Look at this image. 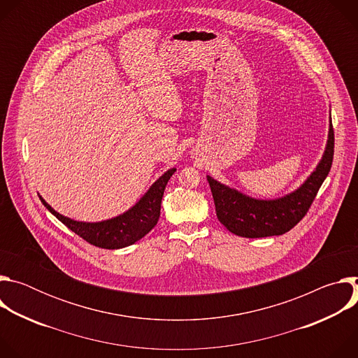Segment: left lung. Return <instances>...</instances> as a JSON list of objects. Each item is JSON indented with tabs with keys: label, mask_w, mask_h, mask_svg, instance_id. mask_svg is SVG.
I'll use <instances>...</instances> for the list:
<instances>
[{
	"label": "left lung",
	"mask_w": 358,
	"mask_h": 358,
	"mask_svg": "<svg viewBox=\"0 0 358 358\" xmlns=\"http://www.w3.org/2000/svg\"><path fill=\"white\" fill-rule=\"evenodd\" d=\"M334 155V131L330 117L327 144L315 171L297 189L275 199H257L207 176L220 222L243 238L283 235L308 214L319 188L326 180Z\"/></svg>",
	"instance_id": "1"
}]
</instances>
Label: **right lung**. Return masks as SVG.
<instances>
[{"label":"right lung","mask_w":358,"mask_h":358,"mask_svg":"<svg viewBox=\"0 0 358 358\" xmlns=\"http://www.w3.org/2000/svg\"><path fill=\"white\" fill-rule=\"evenodd\" d=\"M174 173L176 169L166 171L130 210L115 218L100 222H82L71 220L57 213L41 195L39 199L50 214H54L64 225H66L86 242L103 249H120L140 241L156 227L160 218L162 199L166 185Z\"/></svg>","instance_id":"add662e5"}]
</instances>
